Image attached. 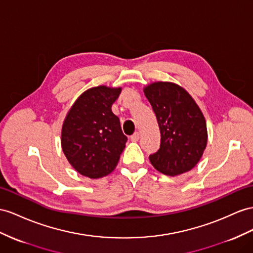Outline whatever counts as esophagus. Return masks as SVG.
Returning <instances> with one entry per match:
<instances>
[{
	"label": "esophagus",
	"instance_id": "esophagus-1",
	"mask_svg": "<svg viewBox=\"0 0 253 253\" xmlns=\"http://www.w3.org/2000/svg\"><path fill=\"white\" fill-rule=\"evenodd\" d=\"M139 138H140V133H139V132H134V133L131 135V137H130V140L133 141V142H135V141L139 140Z\"/></svg>",
	"mask_w": 253,
	"mask_h": 253
}]
</instances>
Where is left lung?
<instances>
[{
  "mask_svg": "<svg viewBox=\"0 0 253 253\" xmlns=\"http://www.w3.org/2000/svg\"><path fill=\"white\" fill-rule=\"evenodd\" d=\"M144 94L156 114L161 140L150 161L165 175L190 171L202 157L207 144L204 115L186 89L172 82H154Z\"/></svg>",
  "mask_w": 253,
  "mask_h": 253,
  "instance_id": "obj_1",
  "label": "left lung"
}]
</instances>
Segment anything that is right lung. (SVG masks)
Wrapping results in <instances>:
<instances>
[{"label": "right lung", "mask_w": 253, "mask_h": 253, "mask_svg": "<svg viewBox=\"0 0 253 253\" xmlns=\"http://www.w3.org/2000/svg\"><path fill=\"white\" fill-rule=\"evenodd\" d=\"M121 87L99 85L85 90L70 108L62 127V148L81 175L99 178L111 173L127 137L111 110Z\"/></svg>", "instance_id": "add662e5"}]
</instances>
